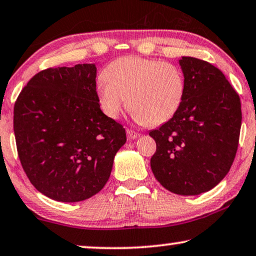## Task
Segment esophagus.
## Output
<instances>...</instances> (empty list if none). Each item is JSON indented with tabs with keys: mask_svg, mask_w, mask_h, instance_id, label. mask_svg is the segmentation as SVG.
<instances>
[{
	"mask_svg": "<svg viewBox=\"0 0 256 256\" xmlns=\"http://www.w3.org/2000/svg\"><path fill=\"white\" fill-rule=\"evenodd\" d=\"M126 134H128V139H137L139 137V134H137V132H134L132 130H128L126 131Z\"/></svg>",
	"mask_w": 256,
	"mask_h": 256,
	"instance_id": "1",
	"label": "esophagus"
}]
</instances>
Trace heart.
Returning <instances> with one entry per match:
<instances>
[{
  "label": "heart",
  "mask_w": 256,
  "mask_h": 256,
  "mask_svg": "<svg viewBox=\"0 0 256 256\" xmlns=\"http://www.w3.org/2000/svg\"><path fill=\"white\" fill-rule=\"evenodd\" d=\"M96 85L98 104L116 119L126 105L148 126L168 122L182 106L186 82L182 69L168 62L125 56L108 64Z\"/></svg>",
  "instance_id": "b5f03b06"
}]
</instances>
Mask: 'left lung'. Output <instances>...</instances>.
<instances>
[{
	"label": "left lung",
	"mask_w": 256,
	"mask_h": 256,
	"mask_svg": "<svg viewBox=\"0 0 256 256\" xmlns=\"http://www.w3.org/2000/svg\"><path fill=\"white\" fill-rule=\"evenodd\" d=\"M179 66L186 92L176 114L150 131L156 151L151 158L156 179L170 192H208L230 171L241 128V103L230 82L208 62L182 56Z\"/></svg>",
	"instance_id": "obj_1"
}]
</instances>
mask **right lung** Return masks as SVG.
Here are the masks:
<instances>
[{"instance_id":"obj_1","label":"right lung","mask_w":256,"mask_h":256,"mask_svg":"<svg viewBox=\"0 0 256 256\" xmlns=\"http://www.w3.org/2000/svg\"><path fill=\"white\" fill-rule=\"evenodd\" d=\"M96 64L50 68L35 74L17 98L14 132L22 168L50 199L78 202L110 178L125 128L100 110Z\"/></svg>"}]
</instances>
